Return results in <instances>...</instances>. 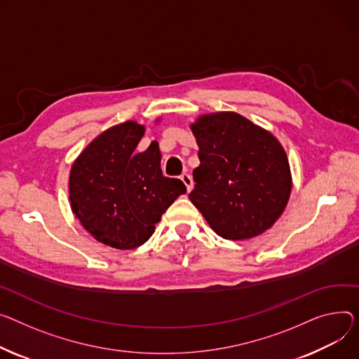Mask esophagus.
Listing matches in <instances>:
<instances>
[{
  "label": "esophagus",
  "mask_w": 359,
  "mask_h": 359,
  "mask_svg": "<svg viewBox=\"0 0 359 359\" xmlns=\"http://www.w3.org/2000/svg\"><path fill=\"white\" fill-rule=\"evenodd\" d=\"M180 179H182V182L184 183V186H186V189H187V192H190V190L194 189V179H192V176L184 173V175L180 176Z\"/></svg>",
  "instance_id": "obj_1"
}]
</instances>
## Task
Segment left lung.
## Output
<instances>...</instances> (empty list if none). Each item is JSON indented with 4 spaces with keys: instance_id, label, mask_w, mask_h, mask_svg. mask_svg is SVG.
<instances>
[{
    "instance_id": "obj_1",
    "label": "left lung",
    "mask_w": 359,
    "mask_h": 359,
    "mask_svg": "<svg viewBox=\"0 0 359 359\" xmlns=\"http://www.w3.org/2000/svg\"><path fill=\"white\" fill-rule=\"evenodd\" d=\"M199 146L189 199L225 240H250L270 229L292 194L287 154L280 141L245 116L225 111L190 126Z\"/></svg>"
}]
</instances>
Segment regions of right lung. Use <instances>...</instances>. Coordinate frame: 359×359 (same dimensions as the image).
<instances>
[{
	"label": "right lung",
	"instance_id": "1",
	"mask_svg": "<svg viewBox=\"0 0 359 359\" xmlns=\"http://www.w3.org/2000/svg\"><path fill=\"white\" fill-rule=\"evenodd\" d=\"M144 133L137 121L114 126L92 140L70 169L72 212L95 240L116 250L149 241L165 209L186 194L182 180L163 176L157 141L135 151Z\"/></svg>",
	"mask_w": 359,
	"mask_h": 359
}]
</instances>
